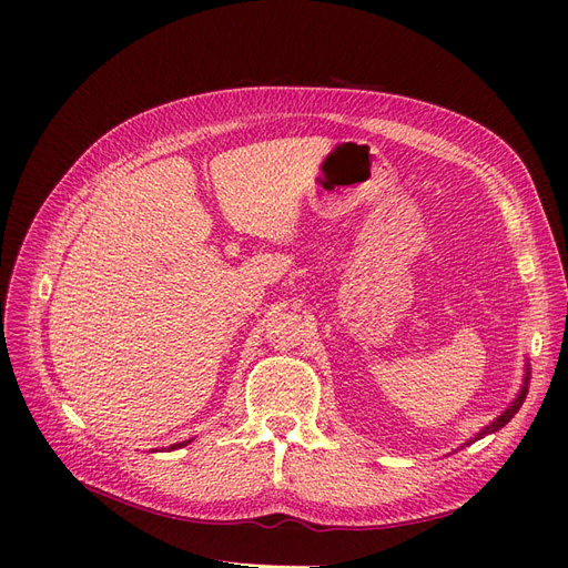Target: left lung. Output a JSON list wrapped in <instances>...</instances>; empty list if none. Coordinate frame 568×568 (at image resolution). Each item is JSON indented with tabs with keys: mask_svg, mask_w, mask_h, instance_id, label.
<instances>
[{
	"mask_svg": "<svg viewBox=\"0 0 568 568\" xmlns=\"http://www.w3.org/2000/svg\"><path fill=\"white\" fill-rule=\"evenodd\" d=\"M527 384H529V366H527V373H525V382H523V389L518 392V396L514 398V403L509 405V407H506L499 416H497V419L493 422V424H488L481 433H476L474 435V439H469V442H476V439H481V437H486V435H490V433H497L499 428H504L506 424H509L511 419H514V416H516V412L523 407V403H525V398H527ZM467 442V444H469Z\"/></svg>",
	"mask_w": 568,
	"mask_h": 568,
	"instance_id": "8db88e82",
	"label": "left lung"
}]
</instances>
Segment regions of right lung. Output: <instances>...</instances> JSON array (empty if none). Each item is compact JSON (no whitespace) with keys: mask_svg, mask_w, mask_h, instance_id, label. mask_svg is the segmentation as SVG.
Segmentation results:
<instances>
[{"mask_svg":"<svg viewBox=\"0 0 568 568\" xmlns=\"http://www.w3.org/2000/svg\"><path fill=\"white\" fill-rule=\"evenodd\" d=\"M186 444H191V439H186V442H179V444H172V446H170V452H174V449H182V446H186Z\"/></svg>","mask_w":568,"mask_h":568,"instance_id":"obj_1","label":"right lung"}]
</instances>
